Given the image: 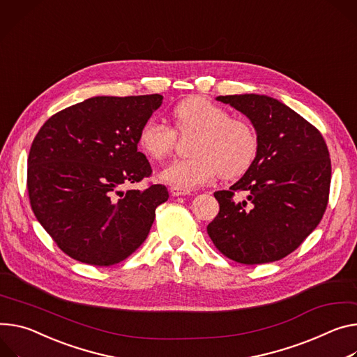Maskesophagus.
<instances>
[{"mask_svg": "<svg viewBox=\"0 0 357 357\" xmlns=\"http://www.w3.org/2000/svg\"><path fill=\"white\" fill-rule=\"evenodd\" d=\"M169 190L172 193V197H183V195H189V193H190V190L179 188V186H171Z\"/></svg>", "mask_w": 357, "mask_h": 357, "instance_id": "34e87169", "label": "esophagus"}]
</instances>
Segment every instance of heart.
Masks as SVG:
<instances>
[{
	"label": "heart",
	"mask_w": 357,
	"mask_h": 357,
	"mask_svg": "<svg viewBox=\"0 0 357 357\" xmlns=\"http://www.w3.org/2000/svg\"><path fill=\"white\" fill-rule=\"evenodd\" d=\"M181 134H197L189 159L172 160L160 171V179L183 189L212 182L218 174L232 179L243 174L257 151L255 129L243 119L231 118L218 104L192 96L172 111ZM176 142L175 129L156 118L146 119L138 134L141 149L153 159L168 156Z\"/></svg>",
	"instance_id": "b5f03b06"
}]
</instances>
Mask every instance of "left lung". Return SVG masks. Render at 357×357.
<instances>
[{"instance_id": "left-lung-1", "label": "left lung", "mask_w": 357, "mask_h": 357, "mask_svg": "<svg viewBox=\"0 0 357 357\" xmlns=\"http://www.w3.org/2000/svg\"><path fill=\"white\" fill-rule=\"evenodd\" d=\"M246 115L257 151L229 190H218L219 213L208 225L216 249L238 264L287 256L316 229L329 201L332 165L325 139L303 116L268 95L218 96ZM243 191V202L235 199Z\"/></svg>"}]
</instances>
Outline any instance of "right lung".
Returning a JSON list of instances; mask_svg holds the SVG:
<instances>
[{
    "label": "right lung",
    "mask_w": 357,
    "mask_h": 357,
    "mask_svg": "<svg viewBox=\"0 0 357 357\" xmlns=\"http://www.w3.org/2000/svg\"><path fill=\"white\" fill-rule=\"evenodd\" d=\"M159 93L93 96L52 115L32 141L26 186L43 228L70 257L111 266L146 239L165 185L119 190L151 176L138 152L142 123L160 107Z\"/></svg>",
    "instance_id": "right-lung-1"
}]
</instances>
